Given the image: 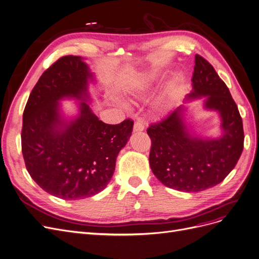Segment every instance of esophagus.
Segmentation results:
<instances>
[{
  "label": "esophagus",
  "instance_id": "1",
  "mask_svg": "<svg viewBox=\"0 0 259 259\" xmlns=\"http://www.w3.org/2000/svg\"><path fill=\"white\" fill-rule=\"evenodd\" d=\"M144 131V123L142 121H137L135 122L134 124V133H139V132H142Z\"/></svg>",
  "mask_w": 259,
  "mask_h": 259
}]
</instances>
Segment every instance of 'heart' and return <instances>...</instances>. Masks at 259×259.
Returning a JSON list of instances; mask_svg holds the SVG:
<instances>
[{
    "mask_svg": "<svg viewBox=\"0 0 259 259\" xmlns=\"http://www.w3.org/2000/svg\"><path fill=\"white\" fill-rule=\"evenodd\" d=\"M155 80H156V77L154 75H146V76L136 78L134 80V82L132 83L131 88L128 90L130 95L134 96L135 98L144 97L152 89L153 84L155 83ZM116 103H118L121 106H125L124 103H123L119 99L116 100Z\"/></svg>",
    "mask_w": 259,
    "mask_h": 259,
    "instance_id": "1",
    "label": "heart"
}]
</instances>
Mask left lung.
I'll return each instance as SVG.
<instances>
[{
  "instance_id": "8db88e82",
  "label": "left lung",
  "mask_w": 259,
  "mask_h": 259,
  "mask_svg": "<svg viewBox=\"0 0 259 259\" xmlns=\"http://www.w3.org/2000/svg\"><path fill=\"white\" fill-rule=\"evenodd\" d=\"M204 97V108L216 111L221 119L218 138L197 135L187 120V108L181 104L157 124L147 128L152 140L150 166L165 187L195 193L215 187L235 167L243 150V127L238 107L214 67L195 56L192 91L185 104Z\"/></svg>"
}]
</instances>
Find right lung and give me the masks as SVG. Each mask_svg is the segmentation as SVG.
Masks as SVG:
<instances>
[{
  "mask_svg": "<svg viewBox=\"0 0 259 259\" xmlns=\"http://www.w3.org/2000/svg\"><path fill=\"white\" fill-rule=\"evenodd\" d=\"M91 84L97 79L84 58L63 57L43 72L24 109L26 168L41 189L61 199H83L103 191L132 136V120L112 125L94 114ZM63 100L77 101L75 114L64 112Z\"/></svg>",
  "mask_w": 259,
  "mask_h": 259,
  "instance_id": "obj_1",
  "label": "right lung"
}]
</instances>
